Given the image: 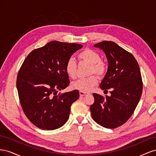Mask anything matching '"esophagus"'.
<instances>
[{
  "mask_svg": "<svg viewBox=\"0 0 156 156\" xmlns=\"http://www.w3.org/2000/svg\"><path fill=\"white\" fill-rule=\"evenodd\" d=\"M79 95H80V96H81V97H83V96H86V95H87V93L80 91V92H79Z\"/></svg>",
  "mask_w": 156,
  "mask_h": 156,
  "instance_id": "1",
  "label": "esophagus"
}]
</instances>
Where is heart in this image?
<instances>
[{"mask_svg":"<svg viewBox=\"0 0 156 156\" xmlns=\"http://www.w3.org/2000/svg\"><path fill=\"white\" fill-rule=\"evenodd\" d=\"M80 61L90 64L88 74L96 73L98 76H103L105 74L107 66L104 62L100 60V56L96 51L87 49L81 52L78 55ZM77 63L73 58H69L65 66L66 72L69 77L75 79L77 77ZM97 77L95 75H90L86 78L79 79L72 83V87L75 90H78L83 92H88L96 85Z\"/></svg>","mask_w":156,"mask_h":156,"instance_id":"heart-1","label":"heart"}]
</instances>
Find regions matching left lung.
<instances>
[{
	"label": "left lung",
	"instance_id": "left-lung-1",
	"mask_svg": "<svg viewBox=\"0 0 156 156\" xmlns=\"http://www.w3.org/2000/svg\"><path fill=\"white\" fill-rule=\"evenodd\" d=\"M94 47L105 54L108 69L100 87L111 89V95L104 98L93 94L91 115L98 124L116 128L129 119L139 102L143 92L139 66L133 55L115 42L103 41Z\"/></svg>",
	"mask_w": 156,
	"mask_h": 156
}]
</instances>
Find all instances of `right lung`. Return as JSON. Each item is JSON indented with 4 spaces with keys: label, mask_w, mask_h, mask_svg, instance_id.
Instances as JSON below:
<instances>
[{
    "label": "right lung",
    "mask_w": 156,
    "mask_h": 156,
    "mask_svg": "<svg viewBox=\"0 0 156 156\" xmlns=\"http://www.w3.org/2000/svg\"><path fill=\"white\" fill-rule=\"evenodd\" d=\"M82 48L77 44L52 41L33 50L23 62L16 83L19 98L27 117L39 128L56 129L68 121L71 105L79 92H57L69 84L65 69L67 60Z\"/></svg>",
    "instance_id": "add662e5"
}]
</instances>
